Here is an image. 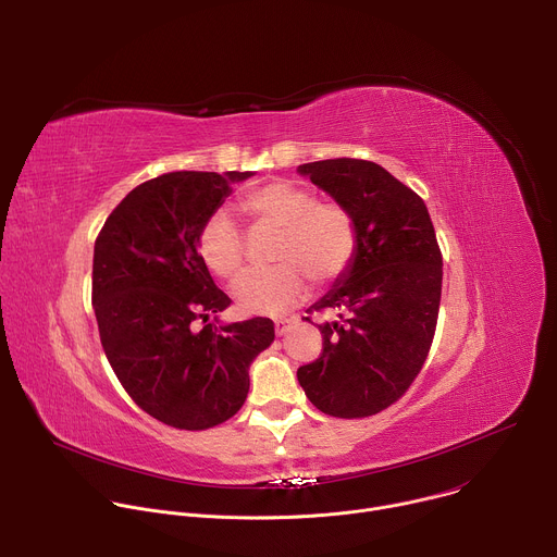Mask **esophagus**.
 Returning <instances> with one entry per match:
<instances>
[{"mask_svg":"<svg viewBox=\"0 0 557 557\" xmlns=\"http://www.w3.org/2000/svg\"><path fill=\"white\" fill-rule=\"evenodd\" d=\"M293 324H295L293 320H275V333L282 337L293 329Z\"/></svg>","mask_w":557,"mask_h":557,"instance_id":"esophagus-1","label":"esophagus"}]
</instances>
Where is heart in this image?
Here are the masks:
<instances>
[{
  "mask_svg": "<svg viewBox=\"0 0 557 557\" xmlns=\"http://www.w3.org/2000/svg\"><path fill=\"white\" fill-rule=\"evenodd\" d=\"M240 207L260 228L277 231L273 269L245 275L233 286L235 301L247 312H277L301 299L310 286L342 277L357 253V226L350 211L317 198L293 183H269L245 194ZM198 253L222 280L245 269L247 245L226 211H213L198 235Z\"/></svg>",
  "mask_w": 557,
  "mask_h": 557,
  "instance_id": "b5f03b06",
  "label": "heart"
}]
</instances>
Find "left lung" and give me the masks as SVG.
Here are the masks:
<instances>
[{
	"label": "left lung",
	"mask_w": 557,
	"mask_h": 557,
	"mask_svg": "<svg viewBox=\"0 0 557 557\" xmlns=\"http://www.w3.org/2000/svg\"><path fill=\"white\" fill-rule=\"evenodd\" d=\"M297 172L357 226L352 264L306 310L337 317L317 324L324 352L297 370V381L324 414L370 417L401 399L428 359L443 284L434 224L425 202L376 163L331 158Z\"/></svg>",
	"instance_id": "1"
}]
</instances>
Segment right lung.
<instances>
[{"label": "right lung", "instance_id": "right-lung-1", "mask_svg": "<svg viewBox=\"0 0 557 557\" xmlns=\"http://www.w3.org/2000/svg\"><path fill=\"white\" fill-rule=\"evenodd\" d=\"M253 172H172L132 189L106 220L92 304L106 357L134 404L178 430H207L247 401L249 366L275 339L253 317L205 324L231 299L198 253L205 220Z\"/></svg>", "mask_w": 557, "mask_h": 557}]
</instances>
